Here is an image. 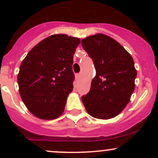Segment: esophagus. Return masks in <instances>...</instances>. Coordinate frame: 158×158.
Instances as JSON below:
<instances>
[{
	"label": "esophagus",
	"instance_id": "34e87169",
	"mask_svg": "<svg viewBox=\"0 0 158 158\" xmlns=\"http://www.w3.org/2000/svg\"><path fill=\"white\" fill-rule=\"evenodd\" d=\"M79 78H80V74H79V73L76 74V80L78 81L79 79Z\"/></svg>",
	"mask_w": 158,
	"mask_h": 158
}]
</instances>
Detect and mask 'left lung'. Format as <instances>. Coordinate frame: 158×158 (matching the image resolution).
<instances>
[{
  "mask_svg": "<svg viewBox=\"0 0 158 158\" xmlns=\"http://www.w3.org/2000/svg\"><path fill=\"white\" fill-rule=\"evenodd\" d=\"M81 44L96 69L90 91L81 97L83 105L94 118L115 117L135 90L137 70L133 59L122 45L104 34L88 36Z\"/></svg>",
  "mask_w": 158,
  "mask_h": 158,
  "instance_id": "8db88e82",
  "label": "left lung"
}]
</instances>
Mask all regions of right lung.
<instances>
[{"mask_svg": "<svg viewBox=\"0 0 158 158\" xmlns=\"http://www.w3.org/2000/svg\"><path fill=\"white\" fill-rule=\"evenodd\" d=\"M80 39L65 34L46 38L28 52L18 74L19 93L27 109L42 119H53L64 112L73 90L72 65Z\"/></svg>", "mask_w": 158, "mask_h": 158, "instance_id": "obj_1", "label": "right lung"}]
</instances>
